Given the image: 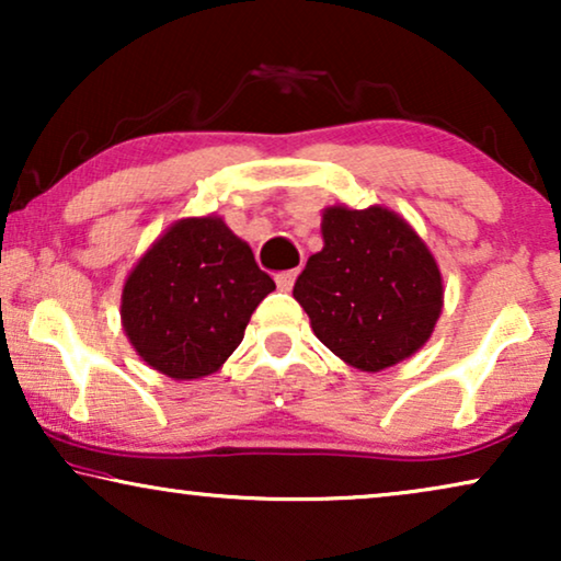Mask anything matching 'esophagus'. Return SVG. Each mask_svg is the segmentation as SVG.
I'll use <instances>...</instances> for the list:
<instances>
[{"label": "esophagus", "instance_id": "34e87169", "mask_svg": "<svg viewBox=\"0 0 561 561\" xmlns=\"http://www.w3.org/2000/svg\"><path fill=\"white\" fill-rule=\"evenodd\" d=\"M296 275H298V271L278 273V275H275V283H278L280 290H290V288H294V283H296Z\"/></svg>", "mask_w": 561, "mask_h": 561}]
</instances>
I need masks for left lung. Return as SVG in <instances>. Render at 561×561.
Returning a JSON list of instances; mask_svg holds the SVG:
<instances>
[{"label":"left lung","mask_w":561,"mask_h":561,"mask_svg":"<svg viewBox=\"0 0 561 561\" xmlns=\"http://www.w3.org/2000/svg\"><path fill=\"white\" fill-rule=\"evenodd\" d=\"M324 248L309 257L294 298L313 334L365 373L411 357L442 313V273L424 240L386 206H329Z\"/></svg>","instance_id":"left-lung-1"}]
</instances>
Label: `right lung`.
Returning <instances> with one entry per match:
<instances>
[{
	"label": "right lung",
	"instance_id": "right-lung-1",
	"mask_svg": "<svg viewBox=\"0 0 561 561\" xmlns=\"http://www.w3.org/2000/svg\"><path fill=\"white\" fill-rule=\"evenodd\" d=\"M275 283L219 217L175 221L122 288V327L152 370L175 380L217 373Z\"/></svg>",
	"mask_w": 561,
	"mask_h": 561
}]
</instances>
